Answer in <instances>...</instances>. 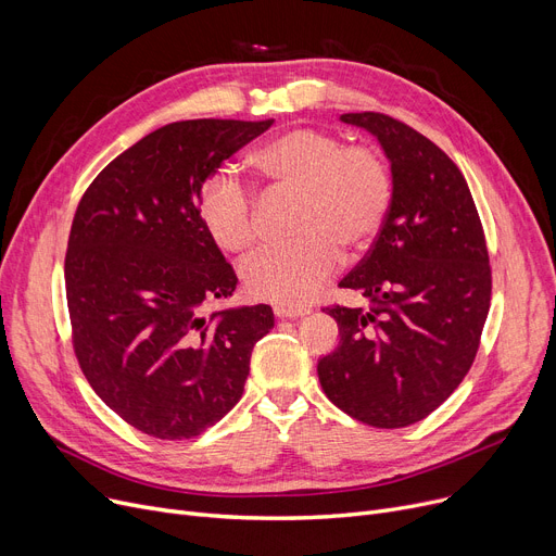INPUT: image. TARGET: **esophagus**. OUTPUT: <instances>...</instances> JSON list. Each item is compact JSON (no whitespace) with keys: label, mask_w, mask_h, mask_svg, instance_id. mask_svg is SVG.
<instances>
[{"label":"esophagus","mask_w":556,"mask_h":556,"mask_svg":"<svg viewBox=\"0 0 556 556\" xmlns=\"http://www.w3.org/2000/svg\"><path fill=\"white\" fill-rule=\"evenodd\" d=\"M275 315L281 319H290V317H302L308 315V308H286V306H275Z\"/></svg>","instance_id":"1"}]
</instances>
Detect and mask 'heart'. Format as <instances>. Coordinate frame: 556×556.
Here are the masks:
<instances>
[{"mask_svg":"<svg viewBox=\"0 0 556 556\" xmlns=\"http://www.w3.org/2000/svg\"><path fill=\"white\" fill-rule=\"evenodd\" d=\"M252 166L273 187L300 195V239L250 258L243 283L254 300L300 308L338 268L340 248L363 252L381 231L392 207V173L369 146H344L315 128L273 137L252 153ZM198 214L220 250L245 254L254 245V204L229 170L204 182Z\"/></svg>","mask_w":556,"mask_h":556,"instance_id":"b5f03b06","label":"heart"}]
</instances>
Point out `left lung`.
<instances>
[{
  "instance_id": "8db88e82",
  "label": "left lung",
  "mask_w": 556,
  "mask_h": 556,
  "mask_svg": "<svg viewBox=\"0 0 556 556\" xmlns=\"http://www.w3.org/2000/svg\"><path fill=\"white\" fill-rule=\"evenodd\" d=\"M390 162L392 207L340 286L369 308L333 306L340 342L317 361L325 394L374 428L426 419L471 369L491 300V268L469 185L428 137L388 114L349 112Z\"/></svg>"
}]
</instances>
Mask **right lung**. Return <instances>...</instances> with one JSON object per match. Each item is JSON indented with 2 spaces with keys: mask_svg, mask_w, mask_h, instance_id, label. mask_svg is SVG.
<instances>
[{
  "mask_svg": "<svg viewBox=\"0 0 556 556\" xmlns=\"http://www.w3.org/2000/svg\"><path fill=\"white\" fill-rule=\"evenodd\" d=\"M273 122H175L114 157L72 223L65 288L78 365L101 401L157 440H189L243 394L266 304L202 315L237 275L198 214L218 166Z\"/></svg>",
  "mask_w": 556,
  "mask_h": 556,
  "instance_id": "add662e5",
  "label": "right lung"
}]
</instances>
